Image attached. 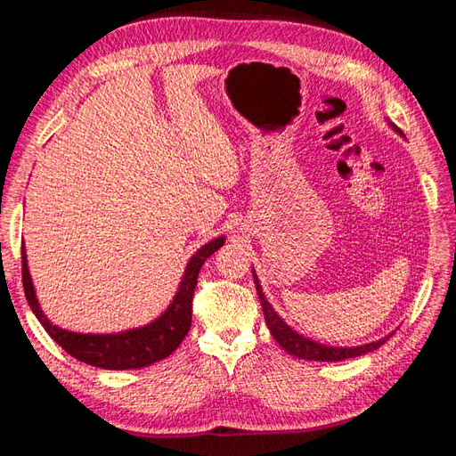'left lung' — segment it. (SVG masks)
Instances as JSON below:
<instances>
[{
  "mask_svg": "<svg viewBox=\"0 0 456 456\" xmlns=\"http://www.w3.org/2000/svg\"><path fill=\"white\" fill-rule=\"evenodd\" d=\"M253 278H255L256 293L260 298V306H262V312H265V320H266V325L270 329L272 337L280 342V346L285 352L300 357V360L342 362V360H348V357H357V355H363L369 352H375L377 348L382 346L386 340L390 338V337H384L377 342H369V344H363V346H355V348H330V346H323V344H317L314 340H308L306 337H300L291 327L283 323L281 317L273 312L270 302L265 298V293H262V287L258 283L256 275H253Z\"/></svg>",
  "mask_w": 456,
  "mask_h": 456,
  "instance_id": "left-lung-1",
  "label": "left lung"
}]
</instances>
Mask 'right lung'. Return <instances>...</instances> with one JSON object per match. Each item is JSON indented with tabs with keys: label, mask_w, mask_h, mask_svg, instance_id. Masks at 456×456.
Masks as SVG:
<instances>
[{
	"label": "right lung",
	"mask_w": 456,
	"mask_h": 456,
	"mask_svg": "<svg viewBox=\"0 0 456 456\" xmlns=\"http://www.w3.org/2000/svg\"><path fill=\"white\" fill-rule=\"evenodd\" d=\"M224 243V238H216L203 245L201 249L190 258L183 283L178 287L175 300L159 320L142 329L126 330L118 335H79L68 333L64 329L49 323L44 312L39 310L37 298L32 287V280L26 266V255L22 253V287L24 295L32 312L45 327L49 337L62 346L76 360L101 369H141L151 363H158L171 355L178 344L188 335L191 325V300H194V289L198 285V273L203 262L209 258Z\"/></svg>",
	"instance_id": "right-lung-1"
}]
</instances>
